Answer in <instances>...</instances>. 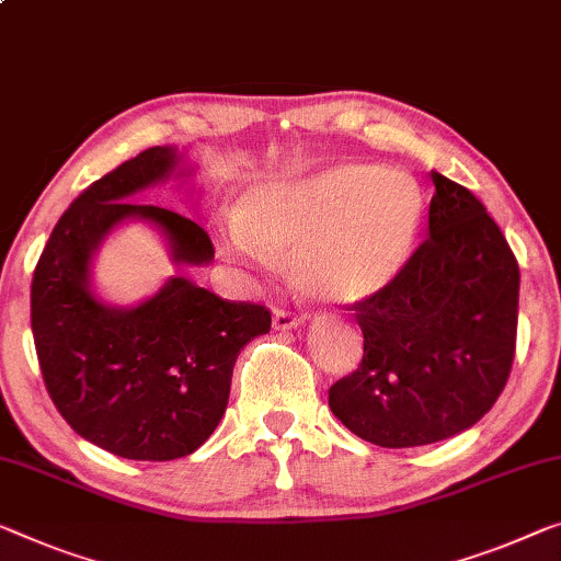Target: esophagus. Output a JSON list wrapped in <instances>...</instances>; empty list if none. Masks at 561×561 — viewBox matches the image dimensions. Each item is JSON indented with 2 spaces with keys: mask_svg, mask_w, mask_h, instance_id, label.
<instances>
[{
  "mask_svg": "<svg viewBox=\"0 0 561 561\" xmlns=\"http://www.w3.org/2000/svg\"><path fill=\"white\" fill-rule=\"evenodd\" d=\"M300 325V318L293 316L290 310H273V329L275 331H296Z\"/></svg>",
  "mask_w": 561,
  "mask_h": 561,
  "instance_id": "obj_1",
  "label": "esophagus"
}]
</instances>
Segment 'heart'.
Masks as SVG:
<instances>
[{"label": "heart", "instance_id": "obj_1", "mask_svg": "<svg viewBox=\"0 0 561 561\" xmlns=\"http://www.w3.org/2000/svg\"><path fill=\"white\" fill-rule=\"evenodd\" d=\"M424 220V193L409 175L341 162L255 185L220 230V251L255 271L280 257L308 298L353 304L399 278Z\"/></svg>", "mask_w": 561, "mask_h": 561}]
</instances>
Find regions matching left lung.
I'll use <instances>...</instances> for the list:
<instances>
[{
  "mask_svg": "<svg viewBox=\"0 0 561 561\" xmlns=\"http://www.w3.org/2000/svg\"><path fill=\"white\" fill-rule=\"evenodd\" d=\"M428 236L399 278L351 310L364 358L329 389L353 434L386 449L424 446L471 428L510 378L519 316V263L467 187L431 170Z\"/></svg>",
  "mask_w": 561,
  "mask_h": 561,
  "instance_id": "obj_1",
  "label": "left lung"
}]
</instances>
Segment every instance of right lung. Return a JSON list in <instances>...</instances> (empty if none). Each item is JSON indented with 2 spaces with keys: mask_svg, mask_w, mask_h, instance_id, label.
Listing matches in <instances>:
<instances>
[{
  "mask_svg": "<svg viewBox=\"0 0 561 561\" xmlns=\"http://www.w3.org/2000/svg\"><path fill=\"white\" fill-rule=\"evenodd\" d=\"M175 148H150L94 180L51 230L32 278V333L49 399L77 434L123 459L170 461L208 442L228 407L240 348L271 331V310L222 300L175 275L133 308L102 304L92 257L125 220L168 240L172 263L213 261L197 222L137 205L145 187L191 175Z\"/></svg>",
  "mask_w": 561,
  "mask_h": 561,
  "instance_id": "obj_1",
  "label": "right lung"
}]
</instances>
